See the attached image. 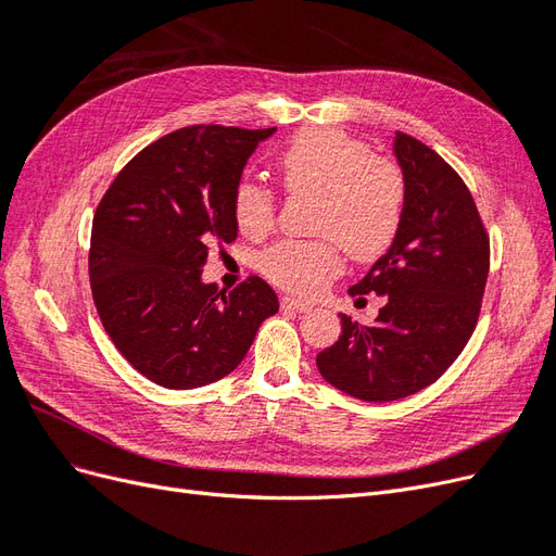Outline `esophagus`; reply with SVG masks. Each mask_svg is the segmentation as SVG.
Listing matches in <instances>:
<instances>
[{
	"mask_svg": "<svg viewBox=\"0 0 556 556\" xmlns=\"http://www.w3.org/2000/svg\"><path fill=\"white\" fill-rule=\"evenodd\" d=\"M280 306L288 308V311H296V313H306V311L313 308V306L308 304V301L296 299V296H282V299H280Z\"/></svg>",
	"mask_w": 556,
	"mask_h": 556,
	"instance_id": "obj_1",
	"label": "esophagus"
}]
</instances>
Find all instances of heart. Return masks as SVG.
<instances>
[{
  "label": "heart",
  "mask_w": 556,
  "mask_h": 556,
  "mask_svg": "<svg viewBox=\"0 0 556 556\" xmlns=\"http://www.w3.org/2000/svg\"><path fill=\"white\" fill-rule=\"evenodd\" d=\"M278 169L285 188L317 197L315 241H278L260 257L262 274L296 294H315L341 274V248L355 262L382 257L399 237L406 213V178L399 164L336 127H313L282 148ZM233 217L257 237L274 225V197L243 180L233 192Z\"/></svg>",
  "instance_id": "b5f03b06"
}]
</instances>
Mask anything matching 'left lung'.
I'll list each match as a JSON object with an SVG mask.
<instances>
[{"mask_svg":"<svg viewBox=\"0 0 556 556\" xmlns=\"http://www.w3.org/2000/svg\"><path fill=\"white\" fill-rule=\"evenodd\" d=\"M406 213L392 248L350 294L384 296L374 325L341 313L343 333L317 355L336 390L396 401L439 380L478 325L490 274V237L459 174L429 146L396 131Z\"/></svg>","mask_w":556,"mask_h":556,"instance_id":"1","label":"left lung"}]
</instances>
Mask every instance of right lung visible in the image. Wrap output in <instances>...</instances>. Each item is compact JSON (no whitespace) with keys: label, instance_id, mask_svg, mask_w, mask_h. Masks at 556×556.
I'll return each mask as SVG.
<instances>
[{"label":"right lung","instance_id":"add662e5","mask_svg":"<svg viewBox=\"0 0 556 556\" xmlns=\"http://www.w3.org/2000/svg\"><path fill=\"white\" fill-rule=\"evenodd\" d=\"M276 127L194 125L131 157L92 220L90 288L99 319L141 376L169 390L225 378L278 296L250 276L229 294L201 280L211 243H231L243 166Z\"/></svg>","mask_w":556,"mask_h":556}]
</instances>
